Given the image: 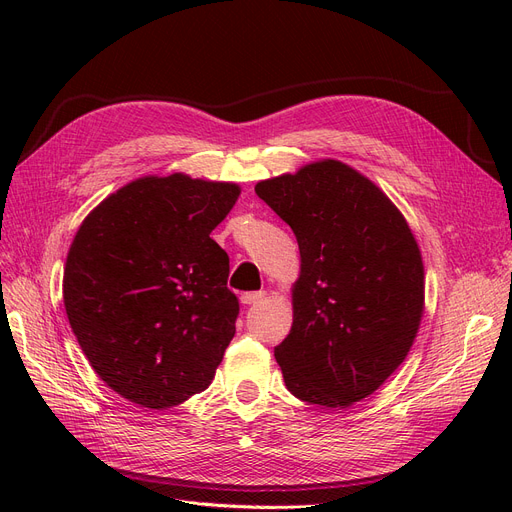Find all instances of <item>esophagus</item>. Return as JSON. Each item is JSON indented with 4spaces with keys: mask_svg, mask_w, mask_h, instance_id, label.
I'll list each match as a JSON object with an SVG mask.
<instances>
[{
    "mask_svg": "<svg viewBox=\"0 0 512 512\" xmlns=\"http://www.w3.org/2000/svg\"><path fill=\"white\" fill-rule=\"evenodd\" d=\"M265 299V290H257V292H245L240 297L242 305H255V303H261Z\"/></svg>",
    "mask_w": 512,
    "mask_h": 512,
    "instance_id": "34e87169",
    "label": "esophagus"
}]
</instances>
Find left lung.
Here are the masks:
<instances>
[{
	"label": "left lung",
	"instance_id": "1",
	"mask_svg": "<svg viewBox=\"0 0 512 512\" xmlns=\"http://www.w3.org/2000/svg\"><path fill=\"white\" fill-rule=\"evenodd\" d=\"M255 193L301 251L292 328L274 348L286 388L311 405L353 407L415 342L425 307L417 240L382 188L338 159L261 180Z\"/></svg>",
	"mask_w": 512,
	"mask_h": 512
}]
</instances>
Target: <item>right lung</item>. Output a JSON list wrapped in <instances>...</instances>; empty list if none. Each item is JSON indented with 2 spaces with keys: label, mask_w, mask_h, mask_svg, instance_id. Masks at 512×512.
<instances>
[{
  "label": "right lung",
  "mask_w": 512,
  "mask_h": 512,
  "mask_svg": "<svg viewBox=\"0 0 512 512\" xmlns=\"http://www.w3.org/2000/svg\"><path fill=\"white\" fill-rule=\"evenodd\" d=\"M234 182L143 176L80 224L64 267L70 328L99 378L145 409L203 392L236 332L230 259L209 234Z\"/></svg>",
  "instance_id": "right-lung-1"
}]
</instances>
